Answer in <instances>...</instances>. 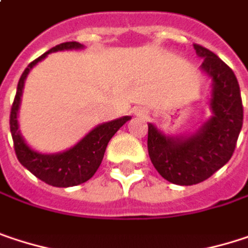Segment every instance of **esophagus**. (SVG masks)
I'll list each match as a JSON object with an SVG mask.
<instances>
[{
    "mask_svg": "<svg viewBox=\"0 0 248 248\" xmlns=\"http://www.w3.org/2000/svg\"><path fill=\"white\" fill-rule=\"evenodd\" d=\"M135 115L138 118H146L148 116V110L145 108H138V109H135Z\"/></svg>",
    "mask_w": 248,
    "mask_h": 248,
    "instance_id": "esophagus-1",
    "label": "esophagus"
}]
</instances>
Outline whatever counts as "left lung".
Segmentation results:
<instances>
[{"mask_svg":"<svg viewBox=\"0 0 248 248\" xmlns=\"http://www.w3.org/2000/svg\"><path fill=\"white\" fill-rule=\"evenodd\" d=\"M200 69L213 81L211 116L195 132L181 136L165 135L148 124L149 158L162 178L176 185L205 181L230 161L243 126L240 86L234 72L208 48L194 44Z\"/></svg>","mask_w":248,"mask_h":248,"instance_id":"left-lung-1","label":"left lung"}]
</instances>
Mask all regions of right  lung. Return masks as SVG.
I'll use <instances>...</instances> for the list:
<instances>
[{
    "label": "right lung",
    "instance_id": "1",
    "mask_svg": "<svg viewBox=\"0 0 248 248\" xmlns=\"http://www.w3.org/2000/svg\"><path fill=\"white\" fill-rule=\"evenodd\" d=\"M84 48L83 44L77 41H69L62 43L53 48H50L47 53L40 56L37 60L28 64V67L24 70V73L20 77L16 99L11 108L10 115V129L14 140V149L16 155L20 161V164L27 168L32 175H35L38 179L44 181L48 185L67 188L80 185L86 181H89L97 168L102 164L106 146L112 136L124 126L127 121H130V116H122L119 119L106 122V124H97L93 127L86 136H83L75 146L57 152V154H41L35 149H32L23 138L20 132L18 124V110L21 105V96L24 90L25 78L31 69L44 60L50 53L63 51V50H81Z\"/></svg>",
    "mask_w": 248,
    "mask_h": 248
}]
</instances>
